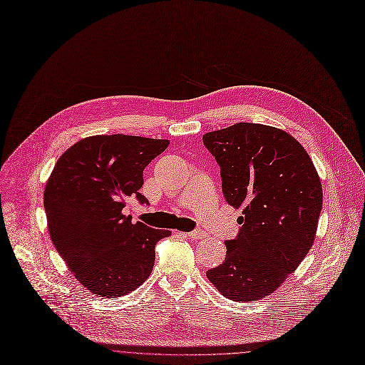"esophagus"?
Instances as JSON below:
<instances>
[{"label": "esophagus", "mask_w": 365, "mask_h": 365, "mask_svg": "<svg viewBox=\"0 0 365 365\" xmlns=\"http://www.w3.org/2000/svg\"><path fill=\"white\" fill-rule=\"evenodd\" d=\"M182 236H186V237H192V239H201V237H206V235L201 232V230H194V232H190V233H179Z\"/></svg>", "instance_id": "1"}]
</instances>
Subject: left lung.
<instances>
[{"instance_id":"left-lung-1","label":"left lung","mask_w":365,"mask_h":365,"mask_svg":"<svg viewBox=\"0 0 365 365\" xmlns=\"http://www.w3.org/2000/svg\"><path fill=\"white\" fill-rule=\"evenodd\" d=\"M203 144L221 168L222 192L242 207L239 233L222 264L206 272L225 298L250 302L275 292L313 245L322 185L292 135L257 123L209 132Z\"/></svg>"}]
</instances>
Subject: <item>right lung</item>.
<instances>
[{
  "label": "right lung",
  "mask_w": 365,
  "mask_h": 365,
  "mask_svg": "<svg viewBox=\"0 0 365 365\" xmlns=\"http://www.w3.org/2000/svg\"><path fill=\"white\" fill-rule=\"evenodd\" d=\"M168 140L96 135L73 144L57 160L46 183L48 228L76 279L102 298L140 287L155 264V247L170 230L132 222L126 201L140 192L143 171L165 150Z\"/></svg>",
  "instance_id": "right-lung-1"
}]
</instances>
